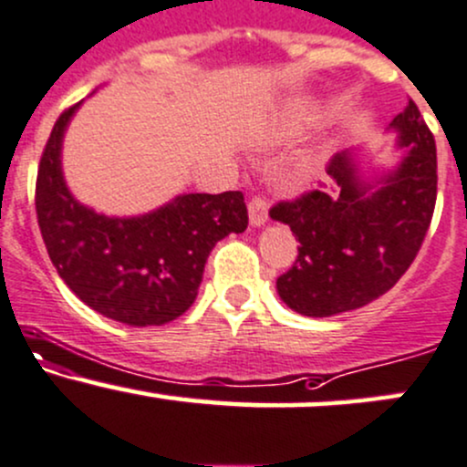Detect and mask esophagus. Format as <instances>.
Masks as SVG:
<instances>
[{
    "label": "esophagus",
    "instance_id": "esophagus-1",
    "mask_svg": "<svg viewBox=\"0 0 467 467\" xmlns=\"http://www.w3.org/2000/svg\"><path fill=\"white\" fill-rule=\"evenodd\" d=\"M248 214H250V223H253L254 228H259V225L268 222V202H265V197L250 199Z\"/></svg>",
    "mask_w": 467,
    "mask_h": 467
}]
</instances>
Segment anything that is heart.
Masks as SVG:
<instances>
[{"instance_id": "b5f03b06", "label": "heart", "mask_w": 467, "mask_h": 467, "mask_svg": "<svg viewBox=\"0 0 467 467\" xmlns=\"http://www.w3.org/2000/svg\"><path fill=\"white\" fill-rule=\"evenodd\" d=\"M319 119V110L315 106H295V109L288 110V115L281 121V135L285 140H295V137H301L306 130H310L315 126V121ZM317 159H306L304 171L312 172L317 168Z\"/></svg>"}]
</instances>
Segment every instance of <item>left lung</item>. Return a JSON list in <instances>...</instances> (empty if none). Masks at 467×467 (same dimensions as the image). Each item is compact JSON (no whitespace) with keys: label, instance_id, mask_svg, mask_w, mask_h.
Wrapping results in <instances>:
<instances>
[{"label":"left lung","instance_id":"left-lung-1","mask_svg":"<svg viewBox=\"0 0 467 467\" xmlns=\"http://www.w3.org/2000/svg\"><path fill=\"white\" fill-rule=\"evenodd\" d=\"M397 163L372 175L363 148L337 152L327 163L332 192L312 191L270 210L299 242L295 265L276 292L304 317H332L386 295L421 248L437 202V146L417 104L399 112Z\"/></svg>","mask_w":467,"mask_h":467}]
</instances>
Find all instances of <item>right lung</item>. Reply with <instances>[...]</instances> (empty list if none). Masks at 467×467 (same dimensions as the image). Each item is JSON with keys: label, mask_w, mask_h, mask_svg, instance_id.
<instances>
[{"label": "right lung", "mask_w": 467, "mask_h": 467, "mask_svg": "<svg viewBox=\"0 0 467 467\" xmlns=\"http://www.w3.org/2000/svg\"><path fill=\"white\" fill-rule=\"evenodd\" d=\"M79 104L61 112L37 172V222L64 284L99 315L126 326H163L197 299L214 244L248 228L244 194H177L135 217H110L70 192L61 148Z\"/></svg>", "instance_id": "right-lung-1"}]
</instances>
